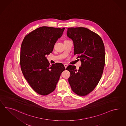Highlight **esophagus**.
Segmentation results:
<instances>
[{
  "mask_svg": "<svg viewBox=\"0 0 126 126\" xmlns=\"http://www.w3.org/2000/svg\"><path fill=\"white\" fill-rule=\"evenodd\" d=\"M64 67L65 68H67V67H68V65L67 64H64Z\"/></svg>",
  "mask_w": 126,
  "mask_h": 126,
  "instance_id": "34e87169",
  "label": "esophagus"
}]
</instances>
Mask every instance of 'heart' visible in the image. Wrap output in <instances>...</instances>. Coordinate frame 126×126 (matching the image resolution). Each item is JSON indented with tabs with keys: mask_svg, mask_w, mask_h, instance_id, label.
Here are the masks:
<instances>
[{
	"mask_svg": "<svg viewBox=\"0 0 126 126\" xmlns=\"http://www.w3.org/2000/svg\"><path fill=\"white\" fill-rule=\"evenodd\" d=\"M66 41H68V40H66Z\"/></svg>",
	"mask_w": 126,
	"mask_h": 126,
	"instance_id": "heart-1",
	"label": "heart"
}]
</instances>
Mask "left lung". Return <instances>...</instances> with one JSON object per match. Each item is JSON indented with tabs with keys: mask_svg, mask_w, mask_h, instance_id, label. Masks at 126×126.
Returning <instances> with one entry per match:
<instances>
[{
	"mask_svg": "<svg viewBox=\"0 0 126 126\" xmlns=\"http://www.w3.org/2000/svg\"><path fill=\"white\" fill-rule=\"evenodd\" d=\"M67 35L73 40L74 54L78 55L82 63L78 69L74 65L67 67L70 73L68 82L75 93L85 96L94 89L103 74L105 46L100 36L84 27L68 28Z\"/></svg>",
	"mask_w": 126,
	"mask_h": 126,
	"instance_id": "obj_1",
	"label": "left lung"
}]
</instances>
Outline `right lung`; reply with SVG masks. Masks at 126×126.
<instances>
[{
  "instance_id": "right-lung-1",
  "label": "right lung",
  "mask_w": 126,
  "mask_h": 126,
  "mask_svg": "<svg viewBox=\"0 0 126 126\" xmlns=\"http://www.w3.org/2000/svg\"><path fill=\"white\" fill-rule=\"evenodd\" d=\"M65 28L42 26L33 31L23 40L20 64L23 74L35 92L45 95L55 90L62 73V63L50 65L45 56L51 53Z\"/></svg>"
}]
</instances>
